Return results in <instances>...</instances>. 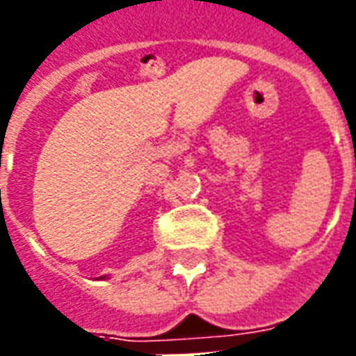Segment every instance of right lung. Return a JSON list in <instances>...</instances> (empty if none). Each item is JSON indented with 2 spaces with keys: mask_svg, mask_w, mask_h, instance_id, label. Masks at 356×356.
I'll return each instance as SVG.
<instances>
[{
  "mask_svg": "<svg viewBox=\"0 0 356 356\" xmlns=\"http://www.w3.org/2000/svg\"><path fill=\"white\" fill-rule=\"evenodd\" d=\"M102 278H108V276H101V280H102Z\"/></svg>",
  "mask_w": 356,
  "mask_h": 356,
  "instance_id": "add662e5",
  "label": "right lung"
}]
</instances>
